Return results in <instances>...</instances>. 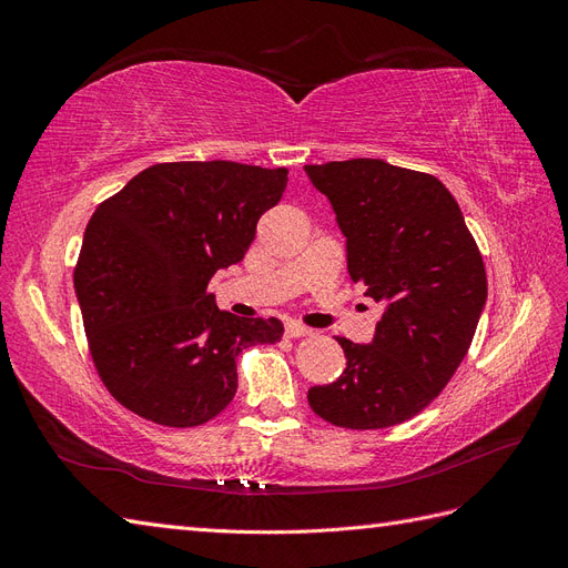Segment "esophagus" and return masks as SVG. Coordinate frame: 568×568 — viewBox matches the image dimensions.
Here are the masks:
<instances>
[{
	"label": "esophagus",
	"mask_w": 568,
	"mask_h": 568,
	"mask_svg": "<svg viewBox=\"0 0 568 568\" xmlns=\"http://www.w3.org/2000/svg\"><path fill=\"white\" fill-rule=\"evenodd\" d=\"M315 332L311 329V326H303L301 322H288L286 324V336L288 338H303V336H313Z\"/></svg>",
	"instance_id": "34e87169"
}]
</instances>
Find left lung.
<instances>
[{"label": "left lung", "instance_id": "obj_1", "mask_svg": "<svg viewBox=\"0 0 568 568\" xmlns=\"http://www.w3.org/2000/svg\"><path fill=\"white\" fill-rule=\"evenodd\" d=\"M346 236L351 280L384 303L372 343L336 336L346 369L307 390L334 426L388 428L438 398L488 298L484 257L440 180L382 159L305 165Z\"/></svg>", "mask_w": 568, "mask_h": 568}]
</instances>
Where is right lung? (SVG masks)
Returning <instances> with one entry per match:
<instances>
[{
  "instance_id": "obj_1",
  "label": "right lung",
  "mask_w": 568,
  "mask_h": 568,
  "mask_svg": "<svg viewBox=\"0 0 568 568\" xmlns=\"http://www.w3.org/2000/svg\"><path fill=\"white\" fill-rule=\"evenodd\" d=\"M286 173L159 163L99 203L73 282L94 367L134 415L175 428L205 424L234 398L236 355L282 338L280 320L220 311L205 288L246 255Z\"/></svg>"
}]
</instances>
